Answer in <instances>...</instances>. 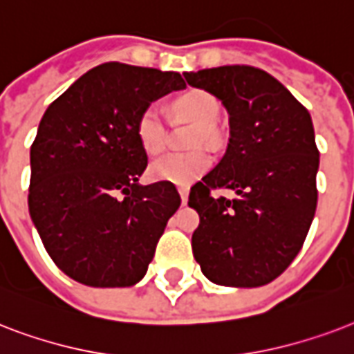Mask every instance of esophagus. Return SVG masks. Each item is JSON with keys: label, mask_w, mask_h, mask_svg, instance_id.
I'll list each match as a JSON object with an SVG mask.
<instances>
[{"label": "esophagus", "mask_w": 354, "mask_h": 354, "mask_svg": "<svg viewBox=\"0 0 354 354\" xmlns=\"http://www.w3.org/2000/svg\"><path fill=\"white\" fill-rule=\"evenodd\" d=\"M177 190H179V196H180V201H183V205H186V201H188V192H190V188H188V186H179Z\"/></svg>", "instance_id": "34e87169"}]
</instances>
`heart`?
Wrapping results in <instances>:
<instances>
[{
    "mask_svg": "<svg viewBox=\"0 0 354 354\" xmlns=\"http://www.w3.org/2000/svg\"><path fill=\"white\" fill-rule=\"evenodd\" d=\"M171 109L179 118L197 125L194 133V144L214 140V123L220 118V101L205 90H186L171 103ZM136 136L142 149L147 155H158L166 147V122L157 105L142 109L136 120ZM212 164V158L205 149L190 153H174L168 157L155 160L149 168L153 180L174 183V185H190L199 179Z\"/></svg>",
    "mask_w": 354,
    "mask_h": 354,
    "instance_id": "heart-1",
    "label": "heart"
}]
</instances>
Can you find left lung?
Instances as JSON below:
<instances>
[{"instance_id":"8db88e82","label":"left lung","mask_w":354,"mask_h":354,"mask_svg":"<svg viewBox=\"0 0 354 354\" xmlns=\"http://www.w3.org/2000/svg\"><path fill=\"white\" fill-rule=\"evenodd\" d=\"M216 95L231 123L218 166L190 188L199 214L192 251L208 281L254 288L281 275L316 214L319 151L310 114L264 70L234 64L185 73ZM232 189V200L212 189Z\"/></svg>"}]
</instances>
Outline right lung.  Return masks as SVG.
Wrapping results in <instances>:
<instances>
[{
	"mask_svg": "<svg viewBox=\"0 0 354 354\" xmlns=\"http://www.w3.org/2000/svg\"><path fill=\"white\" fill-rule=\"evenodd\" d=\"M185 86L175 72L105 62L44 112L31 146L29 214L73 281L116 288L146 275L180 196L174 183L138 185L147 155L136 120L151 101Z\"/></svg>",
	"mask_w": 354,
	"mask_h": 354,
	"instance_id": "right-lung-1",
	"label": "right lung"
}]
</instances>
